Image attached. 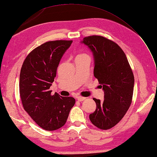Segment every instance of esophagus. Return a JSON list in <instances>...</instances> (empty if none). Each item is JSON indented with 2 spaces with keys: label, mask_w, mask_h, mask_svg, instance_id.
Returning a JSON list of instances; mask_svg holds the SVG:
<instances>
[{
  "label": "esophagus",
  "mask_w": 157,
  "mask_h": 157,
  "mask_svg": "<svg viewBox=\"0 0 157 157\" xmlns=\"http://www.w3.org/2000/svg\"><path fill=\"white\" fill-rule=\"evenodd\" d=\"M85 99H86V98H85V97H77V100L80 102H82L83 101H85Z\"/></svg>",
  "instance_id": "1"
}]
</instances>
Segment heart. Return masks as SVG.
Wrapping results in <instances>:
<instances>
[{"mask_svg":"<svg viewBox=\"0 0 157 157\" xmlns=\"http://www.w3.org/2000/svg\"><path fill=\"white\" fill-rule=\"evenodd\" d=\"M86 56V55H85V54H81V55H79L78 56H77V58H78V57H82V56Z\"/></svg>","mask_w":157,"mask_h":157,"instance_id":"1","label":"heart"}]
</instances>
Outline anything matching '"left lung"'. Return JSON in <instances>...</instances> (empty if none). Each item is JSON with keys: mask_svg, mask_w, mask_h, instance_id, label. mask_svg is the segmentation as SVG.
I'll return each instance as SVG.
<instances>
[{"mask_svg": "<svg viewBox=\"0 0 157 157\" xmlns=\"http://www.w3.org/2000/svg\"><path fill=\"white\" fill-rule=\"evenodd\" d=\"M81 43L93 53L94 76L104 91V100L93 98L96 110L89 118L97 127L115 126L131 104L135 78L124 52L117 43L101 36L85 37Z\"/></svg>", "mask_w": 157, "mask_h": 157, "instance_id": "obj_1", "label": "left lung"}]
</instances>
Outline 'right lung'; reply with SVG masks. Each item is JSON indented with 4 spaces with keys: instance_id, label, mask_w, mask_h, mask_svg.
Wrapping results in <instances>:
<instances>
[{
    "instance_id": "add662e5",
    "label": "right lung",
    "mask_w": 157,
    "mask_h": 157,
    "mask_svg": "<svg viewBox=\"0 0 157 157\" xmlns=\"http://www.w3.org/2000/svg\"><path fill=\"white\" fill-rule=\"evenodd\" d=\"M72 40L47 42L26 56L21 70L19 92L24 109L35 123L46 131H55L66 123L75 103L72 97H64L50 87L56 69Z\"/></svg>"
}]
</instances>
